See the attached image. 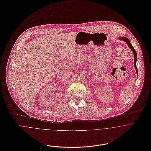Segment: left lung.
<instances>
[{
	"label": "left lung",
	"mask_w": 151,
	"mask_h": 151,
	"mask_svg": "<svg viewBox=\"0 0 151 151\" xmlns=\"http://www.w3.org/2000/svg\"><path fill=\"white\" fill-rule=\"evenodd\" d=\"M120 40L125 41L126 43H127V45H129V48L131 49V50L133 52V54H134V67H135V70L137 71V75H138V70H137V65H136V62H137V53H136V51L134 49L133 46L131 45V44L129 42V40L126 37H121V38H119Z\"/></svg>",
	"instance_id": "8db88e82"
}]
</instances>
